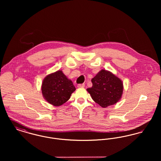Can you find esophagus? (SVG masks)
I'll list each match as a JSON object with an SVG mask.
<instances>
[{
	"label": "esophagus",
	"mask_w": 161,
	"mask_h": 161,
	"mask_svg": "<svg viewBox=\"0 0 161 161\" xmlns=\"http://www.w3.org/2000/svg\"><path fill=\"white\" fill-rule=\"evenodd\" d=\"M84 86H85L84 84H78L77 85L78 87H84Z\"/></svg>",
	"instance_id": "esophagus-1"
}]
</instances>
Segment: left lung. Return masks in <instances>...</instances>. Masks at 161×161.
I'll return each mask as SVG.
<instances>
[{"mask_svg":"<svg viewBox=\"0 0 161 161\" xmlns=\"http://www.w3.org/2000/svg\"><path fill=\"white\" fill-rule=\"evenodd\" d=\"M92 87L87 89L93 100L102 107L113 105L121 98L123 92L121 80L111 72L101 70L91 80Z\"/></svg>","mask_w":161,"mask_h":161,"instance_id":"8db88e82","label":"left lung"}]
</instances>
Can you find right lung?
<instances>
[{"mask_svg":"<svg viewBox=\"0 0 161 161\" xmlns=\"http://www.w3.org/2000/svg\"><path fill=\"white\" fill-rule=\"evenodd\" d=\"M75 91L73 83L61 70L48 75L43 81L42 92L46 101L55 106H59L69 100Z\"/></svg>","mask_w":161,"mask_h":161,"instance_id":"right-lung-1","label":"right lung"}]
</instances>
